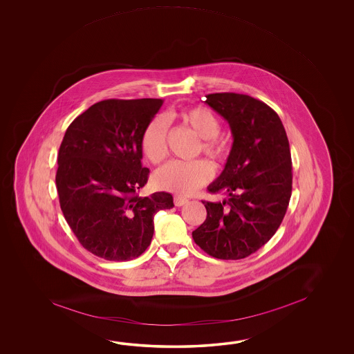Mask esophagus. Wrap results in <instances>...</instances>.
<instances>
[{
    "mask_svg": "<svg viewBox=\"0 0 354 354\" xmlns=\"http://www.w3.org/2000/svg\"><path fill=\"white\" fill-rule=\"evenodd\" d=\"M174 201L176 206H183L185 203H188V200L186 197H180V196H174Z\"/></svg>",
    "mask_w": 354,
    "mask_h": 354,
    "instance_id": "obj_1",
    "label": "esophagus"
}]
</instances>
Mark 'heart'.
<instances>
[{
    "label": "heart",
    "mask_w": 354,
    "mask_h": 354,
    "mask_svg": "<svg viewBox=\"0 0 354 354\" xmlns=\"http://www.w3.org/2000/svg\"><path fill=\"white\" fill-rule=\"evenodd\" d=\"M180 121L203 139L201 151L211 160L221 163L225 159V145L218 140L220 122L210 110L192 107L178 113ZM168 120L165 116L153 118L145 127L142 136V149L147 159L157 165L167 157ZM212 169L203 160L180 162L174 160L158 169L153 182L156 187L178 195H191L196 189L210 180Z\"/></svg>",
    "instance_id": "b5f03b06"
}]
</instances>
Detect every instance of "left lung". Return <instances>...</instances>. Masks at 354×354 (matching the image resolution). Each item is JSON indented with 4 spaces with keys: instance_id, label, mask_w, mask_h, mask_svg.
I'll return each mask as SVG.
<instances>
[{
    "instance_id": "8db88e82",
    "label": "left lung",
    "mask_w": 354,
    "mask_h": 354,
    "mask_svg": "<svg viewBox=\"0 0 354 354\" xmlns=\"http://www.w3.org/2000/svg\"><path fill=\"white\" fill-rule=\"evenodd\" d=\"M205 102L229 122L233 147L207 187L227 200L203 201L207 216L192 238L209 256L241 259L263 247L285 218L292 191L290 144L279 115L257 98L223 92Z\"/></svg>"
}]
</instances>
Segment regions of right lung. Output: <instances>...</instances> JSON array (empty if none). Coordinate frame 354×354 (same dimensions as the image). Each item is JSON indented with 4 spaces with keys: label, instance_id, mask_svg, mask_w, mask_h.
<instances>
[{
    "label": "right lung",
    "instance_id": "right-lung-1",
    "mask_svg": "<svg viewBox=\"0 0 354 354\" xmlns=\"http://www.w3.org/2000/svg\"><path fill=\"white\" fill-rule=\"evenodd\" d=\"M163 100H104L68 127L55 176L60 209L78 241L107 261H130L149 247L154 215L174 207L168 192L142 197L148 180L142 136Z\"/></svg>",
    "mask_w": 354,
    "mask_h": 354
}]
</instances>
